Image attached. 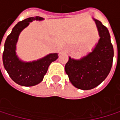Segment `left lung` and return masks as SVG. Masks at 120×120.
Listing matches in <instances>:
<instances>
[{
	"instance_id": "left-lung-1",
	"label": "left lung",
	"mask_w": 120,
	"mask_h": 120,
	"mask_svg": "<svg viewBox=\"0 0 120 120\" xmlns=\"http://www.w3.org/2000/svg\"><path fill=\"white\" fill-rule=\"evenodd\" d=\"M100 39L92 52L80 60L69 57L65 64V73L76 88L89 90L98 86L109 75L113 62L114 49L107 28L94 19Z\"/></svg>"
}]
</instances>
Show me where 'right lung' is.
Returning <instances> with one entry per match:
<instances>
[{
    "label": "right lung",
    "instance_id": "right-lung-1",
    "mask_svg": "<svg viewBox=\"0 0 120 120\" xmlns=\"http://www.w3.org/2000/svg\"><path fill=\"white\" fill-rule=\"evenodd\" d=\"M43 19L42 17L36 16L19 21L6 38L3 53V65L11 79L19 85L33 86L39 83L43 80L49 65L58 58L57 53H52L37 60L24 62L16 55V43L21 31L32 21H42Z\"/></svg>",
    "mask_w": 120,
    "mask_h": 120
}]
</instances>
